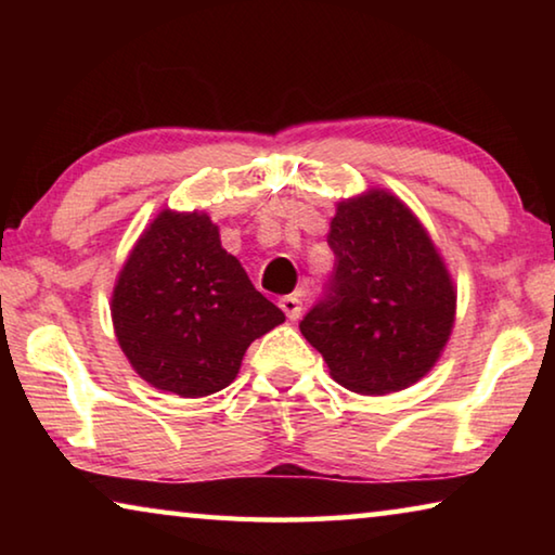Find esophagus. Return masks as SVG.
I'll return each mask as SVG.
<instances>
[{"label":"esophagus","mask_w":555,"mask_h":555,"mask_svg":"<svg viewBox=\"0 0 555 555\" xmlns=\"http://www.w3.org/2000/svg\"><path fill=\"white\" fill-rule=\"evenodd\" d=\"M279 306H281V311L286 313L288 321H298L300 311H304V298H300V294H291V296L281 298Z\"/></svg>","instance_id":"34e87169"}]
</instances>
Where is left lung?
<instances>
[{
    "mask_svg": "<svg viewBox=\"0 0 555 555\" xmlns=\"http://www.w3.org/2000/svg\"><path fill=\"white\" fill-rule=\"evenodd\" d=\"M327 244L335 271L300 333L357 393L401 391L426 377L453 333L455 286L434 240L379 188L337 203Z\"/></svg>",
    "mask_w": 555,
    "mask_h": 555,
    "instance_id": "1",
    "label": "left lung"
}]
</instances>
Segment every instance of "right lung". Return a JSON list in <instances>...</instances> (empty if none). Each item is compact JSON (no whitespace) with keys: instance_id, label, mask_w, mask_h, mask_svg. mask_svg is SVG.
Returning a JSON list of instances; mask_svg holds the SVG:
<instances>
[{"instance_id":"add662e5","label":"right lung","mask_w":555,"mask_h":555,"mask_svg":"<svg viewBox=\"0 0 555 555\" xmlns=\"http://www.w3.org/2000/svg\"><path fill=\"white\" fill-rule=\"evenodd\" d=\"M109 311L139 377L183 399L232 384L247 347L286 321L222 249L208 215L173 210L158 212L129 251Z\"/></svg>"}]
</instances>
